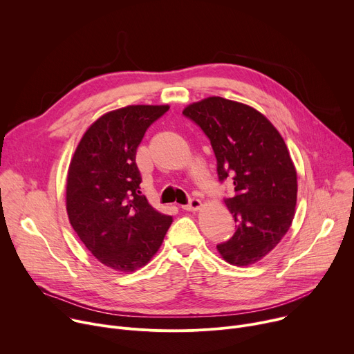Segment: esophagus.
Returning <instances> with one entry per match:
<instances>
[{
	"instance_id": "1",
	"label": "esophagus",
	"mask_w": 354,
	"mask_h": 354,
	"mask_svg": "<svg viewBox=\"0 0 354 354\" xmlns=\"http://www.w3.org/2000/svg\"><path fill=\"white\" fill-rule=\"evenodd\" d=\"M201 205H203V203H201L198 198L191 197V198L188 200V204H187V205H183V209H185V211H197V209L201 208Z\"/></svg>"
}]
</instances>
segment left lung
<instances>
[{
	"label": "left lung",
	"mask_w": 354,
	"mask_h": 354,
	"mask_svg": "<svg viewBox=\"0 0 354 354\" xmlns=\"http://www.w3.org/2000/svg\"><path fill=\"white\" fill-rule=\"evenodd\" d=\"M183 115L209 139L219 181L234 185L225 204L236 232L216 249L230 264H253L277 246L294 219L297 171L286 142L259 111L221 97L194 102Z\"/></svg>",
	"instance_id": "left-lung-1"
}]
</instances>
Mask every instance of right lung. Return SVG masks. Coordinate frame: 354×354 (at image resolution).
I'll list each match as a JSON object with an SVG mask.
<instances>
[{
    "instance_id": "1",
    "label": "right lung",
    "mask_w": 354,
    "mask_h": 354,
    "mask_svg": "<svg viewBox=\"0 0 354 354\" xmlns=\"http://www.w3.org/2000/svg\"><path fill=\"white\" fill-rule=\"evenodd\" d=\"M169 105H131L102 115L78 143L68 167L66 205L86 248L116 271H135L159 250L173 218L140 192L136 149Z\"/></svg>"
}]
</instances>
